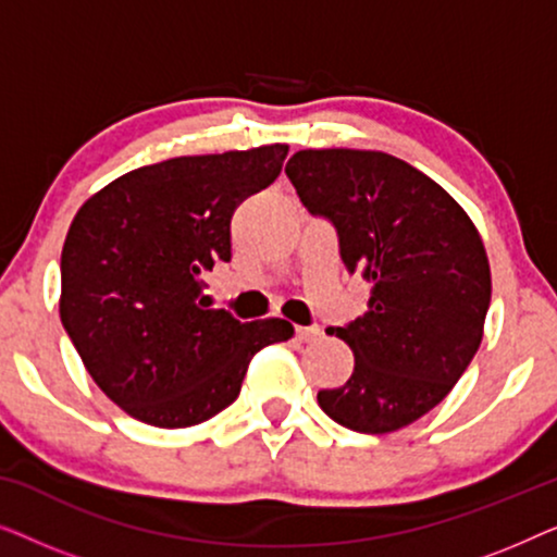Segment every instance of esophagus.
Listing matches in <instances>:
<instances>
[{
    "mask_svg": "<svg viewBox=\"0 0 557 557\" xmlns=\"http://www.w3.org/2000/svg\"><path fill=\"white\" fill-rule=\"evenodd\" d=\"M319 334H322V330H319L317 324L311 326H296V339L299 342H314Z\"/></svg>",
    "mask_w": 557,
    "mask_h": 557,
    "instance_id": "34e87169",
    "label": "esophagus"
}]
</instances>
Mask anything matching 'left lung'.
Segmentation results:
<instances>
[{"label": "left lung", "mask_w": 557, "mask_h": 557, "mask_svg": "<svg viewBox=\"0 0 557 557\" xmlns=\"http://www.w3.org/2000/svg\"><path fill=\"white\" fill-rule=\"evenodd\" d=\"M286 174L304 208L334 225L347 271L372 284L364 317L330 330L355 370L319 391V406L349 431H398L451 393L482 345L484 243L444 187L385 151L304 149Z\"/></svg>", "instance_id": "obj_1"}]
</instances>
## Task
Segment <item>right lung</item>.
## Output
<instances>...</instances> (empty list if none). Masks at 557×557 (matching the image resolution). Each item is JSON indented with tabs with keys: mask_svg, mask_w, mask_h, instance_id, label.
Instances as JSON below:
<instances>
[{
	"mask_svg": "<svg viewBox=\"0 0 557 557\" xmlns=\"http://www.w3.org/2000/svg\"><path fill=\"white\" fill-rule=\"evenodd\" d=\"M286 144L139 166L73 218L60 258V322L96 385L136 421L187 429L238 398L284 319L210 309L205 273L231 261V218L278 177Z\"/></svg>",
	"mask_w": 557,
	"mask_h": 557,
	"instance_id": "add662e5",
	"label": "right lung"
}]
</instances>
